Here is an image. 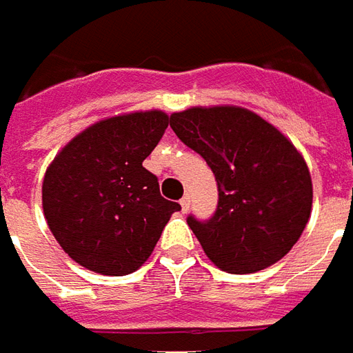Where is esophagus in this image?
<instances>
[{"label":"esophagus","instance_id":"1","mask_svg":"<svg viewBox=\"0 0 353 353\" xmlns=\"http://www.w3.org/2000/svg\"><path fill=\"white\" fill-rule=\"evenodd\" d=\"M181 208H182V212H188V210H190V196H188V194L181 198Z\"/></svg>","mask_w":353,"mask_h":353}]
</instances>
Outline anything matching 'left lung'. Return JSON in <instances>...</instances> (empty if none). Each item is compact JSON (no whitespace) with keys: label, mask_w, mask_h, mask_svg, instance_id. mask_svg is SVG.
I'll use <instances>...</instances> for the list:
<instances>
[{"label":"left lung","mask_w":353,"mask_h":353,"mask_svg":"<svg viewBox=\"0 0 353 353\" xmlns=\"http://www.w3.org/2000/svg\"><path fill=\"white\" fill-rule=\"evenodd\" d=\"M171 128L217 181L214 217L186 219L208 259L229 274H252L283 259L313 205L311 172L297 148L241 106H192L171 114Z\"/></svg>","instance_id":"left-lung-1"}]
</instances>
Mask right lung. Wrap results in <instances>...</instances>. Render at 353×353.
Here are the masks:
<instances>
[{
    "mask_svg": "<svg viewBox=\"0 0 353 353\" xmlns=\"http://www.w3.org/2000/svg\"><path fill=\"white\" fill-rule=\"evenodd\" d=\"M169 126L163 110L118 114L85 128L50 163L42 210L68 256L103 276H126L151 256L181 205L143 167Z\"/></svg>",
    "mask_w": 353,
    "mask_h": 353,
    "instance_id": "add662e5",
    "label": "right lung"
}]
</instances>
